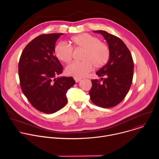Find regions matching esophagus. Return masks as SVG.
I'll list each match as a JSON object with an SVG mask.
<instances>
[{
  "label": "esophagus",
  "instance_id": "esophagus-1",
  "mask_svg": "<svg viewBox=\"0 0 159 159\" xmlns=\"http://www.w3.org/2000/svg\"><path fill=\"white\" fill-rule=\"evenodd\" d=\"M74 80H75L76 82H79V81L81 80V79H80V78H76V77H75V78H74Z\"/></svg>",
  "mask_w": 159,
  "mask_h": 159
}]
</instances>
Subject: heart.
Wrapping results in <instances>:
<instances>
[{
    "label": "heart",
    "instance_id": "heart-1",
    "mask_svg": "<svg viewBox=\"0 0 159 159\" xmlns=\"http://www.w3.org/2000/svg\"><path fill=\"white\" fill-rule=\"evenodd\" d=\"M70 45L64 43H58L55 48V54L58 60L69 63L71 61L73 49H82L81 61H75L66 67L65 72L68 75L76 78L85 76L95 68H101L108 61L110 50L107 45L99 41L96 36L88 33H82L73 36Z\"/></svg>",
    "mask_w": 159,
    "mask_h": 159
}]
</instances>
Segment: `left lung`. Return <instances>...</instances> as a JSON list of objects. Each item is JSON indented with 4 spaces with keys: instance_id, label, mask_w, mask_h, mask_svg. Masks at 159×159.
Wrapping results in <instances>:
<instances>
[{
    "instance_id": "8db88e82",
    "label": "left lung",
    "mask_w": 159,
    "mask_h": 159,
    "mask_svg": "<svg viewBox=\"0 0 159 159\" xmlns=\"http://www.w3.org/2000/svg\"><path fill=\"white\" fill-rule=\"evenodd\" d=\"M93 32L101 34L106 40L110 57L107 63L96 72L99 77L105 78L91 80L93 85L89 94L96 106L111 107L120 103L129 91L133 77V60L120 38L102 30Z\"/></svg>"
}]
</instances>
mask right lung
Here are the masks:
<instances>
[{
    "label": "right lung",
    "mask_w": 159,
    "mask_h": 159,
    "mask_svg": "<svg viewBox=\"0 0 159 159\" xmlns=\"http://www.w3.org/2000/svg\"><path fill=\"white\" fill-rule=\"evenodd\" d=\"M62 34L37 36L26 45L19 61L22 93L34 108L47 114L66 105L67 90L75 83L72 77H55L63 72L61 64L54 55L56 41Z\"/></svg>",
    "instance_id": "add662e5"
}]
</instances>
